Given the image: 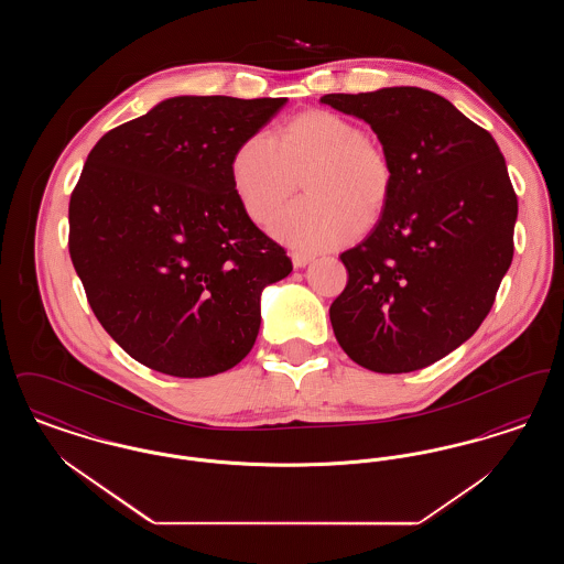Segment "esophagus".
Returning a JSON list of instances; mask_svg holds the SVG:
<instances>
[{"label":"esophagus","instance_id":"esophagus-1","mask_svg":"<svg viewBox=\"0 0 564 564\" xmlns=\"http://www.w3.org/2000/svg\"><path fill=\"white\" fill-rule=\"evenodd\" d=\"M292 262H294V269H304L313 262V256H306V253H294L292 256Z\"/></svg>","mask_w":564,"mask_h":564}]
</instances>
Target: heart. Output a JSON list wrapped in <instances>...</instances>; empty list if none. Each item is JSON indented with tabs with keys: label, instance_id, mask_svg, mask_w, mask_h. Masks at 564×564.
<instances>
[{
	"label": "heart",
	"instance_id": "b5f03b06",
	"mask_svg": "<svg viewBox=\"0 0 564 564\" xmlns=\"http://www.w3.org/2000/svg\"><path fill=\"white\" fill-rule=\"evenodd\" d=\"M302 173L308 196L276 215L270 232L308 253L352 241L393 188L387 154L352 120L325 109L297 113L276 137H247L230 161L235 194L256 224L276 214Z\"/></svg>",
	"mask_w": 564,
	"mask_h": 564
}]
</instances>
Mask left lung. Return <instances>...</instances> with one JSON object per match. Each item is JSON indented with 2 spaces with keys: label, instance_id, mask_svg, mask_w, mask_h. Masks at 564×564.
Here are the masks:
<instances>
[{
  "label": "left lung",
  "instance_id": "1",
  "mask_svg": "<svg viewBox=\"0 0 564 564\" xmlns=\"http://www.w3.org/2000/svg\"><path fill=\"white\" fill-rule=\"evenodd\" d=\"M322 104L368 122L393 169L375 230L340 256L336 340L378 375L427 368L474 336L510 269L518 200L506 159L492 134L416 86Z\"/></svg>",
  "mask_w": 564,
  "mask_h": 564
}]
</instances>
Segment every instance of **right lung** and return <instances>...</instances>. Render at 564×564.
I'll list each match as a JSON object with an SVG mask.
<instances>
[{
  "instance_id": "1",
  "label": "right lung",
  "mask_w": 564,
  "mask_h": 564,
  "mask_svg": "<svg viewBox=\"0 0 564 564\" xmlns=\"http://www.w3.org/2000/svg\"><path fill=\"white\" fill-rule=\"evenodd\" d=\"M285 104L171 97L88 154L69 253L93 313L139 364L205 378L253 347L262 292L292 260L242 212L230 161Z\"/></svg>"
}]
</instances>
